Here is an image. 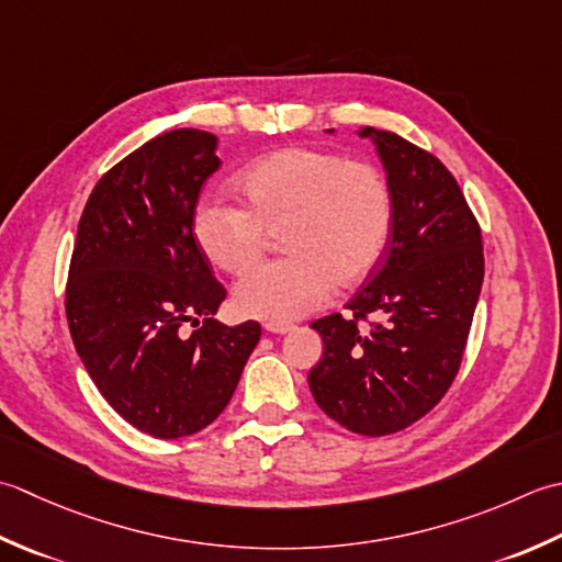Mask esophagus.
I'll return each instance as SVG.
<instances>
[{
	"label": "esophagus",
	"instance_id": "esophagus-1",
	"mask_svg": "<svg viewBox=\"0 0 562 562\" xmlns=\"http://www.w3.org/2000/svg\"><path fill=\"white\" fill-rule=\"evenodd\" d=\"M265 329L271 331V335H289V331L295 329L291 323H265Z\"/></svg>",
	"mask_w": 562,
	"mask_h": 562
}]
</instances>
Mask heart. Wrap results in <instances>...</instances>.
I'll list each match as a JSON object with an SVG mask.
<instances>
[{"label":"heart","instance_id":"heart-1","mask_svg":"<svg viewBox=\"0 0 562 562\" xmlns=\"http://www.w3.org/2000/svg\"><path fill=\"white\" fill-rule=\"evenodd\" d=\"M245 205L205 196L191 215L193 243L209 265L243 273L281 235L285 259L235 285L237 311L289 323L325 305L337 283L351 289L381 267L395 227V196L381 169L319 147H283L237 179Z\"/></svg>","mask_w":562,"mask_h":562}]
</instances>
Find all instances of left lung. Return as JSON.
Returning a JSON list of instances; mask_svg holds the SVG:
<instances>
[{
    "instance_id": "1",
    "label": "left lung",
    "mask_w": 562,
    "mask_h": 562,
    "mask_svg": "<svg viewBox=\"0 0 562 562\" xmlns=\"http://www.w3.org/2000/svg\"><path fill=\"white\" fill-rule=\"evenodd\" d=\"M371 135L395 196L381 267L349 301L351 317L315 319L323 359L307 373L319 409L363 437L415 425L461 369L485 257L483 235L439 157L391 131ZM370 325L360 329V323Z\"/></svg>"
}]
</instances>
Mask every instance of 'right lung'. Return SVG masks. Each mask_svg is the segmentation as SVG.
Here are the masks:
<instances>
[{"label":"right lung","mask_w":562,"mask_h":562,"mask_svg":"<svg viewBox=\"0 0 562 562\" xmlns=\"http://www.w3.org/2000/svg\"><path fill=\"white\" fill-rule=\"evenodd\" d=\"M215 147V135L179 128L113 165L79 217L65 285L67 325L91 381L155 439L209 427L261 337L255 319L227 327L211 317L227 291L193 243L191 215L221 167Z\"/></svg>","instance_id":"1"}]
</instances>
